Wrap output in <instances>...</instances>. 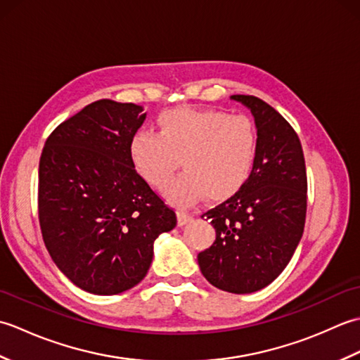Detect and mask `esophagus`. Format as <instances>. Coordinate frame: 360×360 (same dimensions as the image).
Returning a JSON list of instances; mask_svg holds the SVG:
<instances>
[{
  "label": "esophagus",
  "instance_id": "1",
  "mask_svg": "<svg viewBox=\"0 0 360 360\" xmlns=\"http://www.w3.org/2000/svg\"><path fill=\"white\" fill-rule=\"evenodd\" d=\"M192 218H193V215H192V213H190L188 210H186V209H178V224H179V226L187 224L188 221H192Z\"/></svg>",
  "mask_w": 360,
  "mask_h": 360
}]
</instances>
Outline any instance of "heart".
<instances>
[{
    "instance_id": "obj_1",
    "label": "heart",
    "mask_w": 360,
    "mask_h": 360,
    "mask_svg": "<svg viewBox=\"0 0 360 360\" xmlns=\"http://www.w3.org/2000/svg\"><path fill=\"white\" fill-rule=\"evenodd\" d=\"M159 133H136L129 156L137 173L155 187L165 186L182 158L186 172L165 187L173 201L207 196L221 201L246 184L255 164L258 131L248 116L221 110L174 108L158 117Z\"/></svg>"
}]
</instances>
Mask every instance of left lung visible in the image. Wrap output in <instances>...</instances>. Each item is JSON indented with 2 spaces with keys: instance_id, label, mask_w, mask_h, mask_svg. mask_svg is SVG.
I'll return each mask as SVG.
<instances>
[{
  "instance_id": "obj_1",
  "label": "left lung",
  "mask_w": 360,
  "mask_h": 360,
  "mask_svg": "<svg viewBox=\"0 0 360 360\" xmlns=\"http://www.w3.org/2000/svg\"><path fill=\"white\" fill-rule=\"evenodd\" d=\"M255 117L258 150L249 179L238 192L207 210L217 238L198 254L210 285L250 294L272 283L292 258L307 219L308 179L295 129L255 96H232Z\"/></svg>"
}]
</instances>
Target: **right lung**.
<instances>
[{
  "instance_id": "right-lung-1",
  "label": "right lung",
  "mask_w": 360,
  "mask_h": 360,
  "mask_svg": "<svg viewBox=\"0 0 360 360\" xmlns=\"http://www.w3.org/2000/svg\"><path fill=\"white\" fill-rule=\"evenodd\" d=\"M142 108L102 98L62 122L38 167V219L46 249L75 286L97 295L147 275L153 244L176 213L136 172L129 143Z\"/></svg>"
}]
</instances>
